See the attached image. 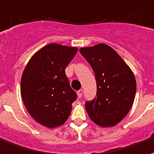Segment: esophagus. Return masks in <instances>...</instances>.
Listing matches in <instances>:
<instances>
[{"label": "esophagus", "mask_w": 154, "mask_h": 154, "mask_svg": "<svg viewBox=\"0 0 154 154\" xmlns=\"http://www.w3.org/2000/svg\"><path fill=\"white\" fill-rule=\"evenodd\" d=\"M82 95H83V90H82V89L79 90L78 92H77V96H78V97L81 98Z\"/></svg>", "instance_id": "1"}]
</instances>
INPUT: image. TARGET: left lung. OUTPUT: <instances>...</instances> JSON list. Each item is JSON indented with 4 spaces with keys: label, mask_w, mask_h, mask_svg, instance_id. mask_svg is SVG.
Instances as JSON below:
<instances>
[{
    "label": "left lung",
    "mask_w": 154,
    "mask_h": 154,
    "mask_svg": "<svg viewBox=\"0 0 154 154\" xmlns=\"http://www.w3.org/2000/svg\"><path fill=\"white\" fill-rule=\"evenodd\" d=\"M79 52L91 65L97 87V97L85 103L88 116L101 128L114 127L125 118L133 105L136 91L133 72L106 44L84 47Z\"/></svg>",
    "instance_id": "left-lung-1"
}]
</instances>
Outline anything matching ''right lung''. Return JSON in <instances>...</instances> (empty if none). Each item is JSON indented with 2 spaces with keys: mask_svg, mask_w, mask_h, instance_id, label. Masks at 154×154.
Segmentation results:
<instances>
[{
  "mask_svg": "<svg viewBox=\"0 0 154 154\" xmlns=\"http://www.w3.org/2000/svg\"><path fill=\"white\" fill-rule=\"evenodd\" d=\"M78 51L76 47L52 43L34 54L21 78V96L30 115L48 128L64 124L77 96L65 69Z\"/></svg>",
  "mask_w": 154,
  "mask_h": 154,
  "instance_id": "right-lung-1",
  "label": "right lung"
}]
</instances>
